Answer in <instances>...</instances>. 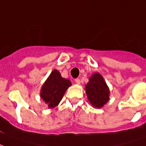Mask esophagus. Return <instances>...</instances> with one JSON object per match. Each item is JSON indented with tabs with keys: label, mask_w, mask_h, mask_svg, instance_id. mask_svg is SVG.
Returning <instances> with one entry per match:
<instances>
[{
	"label": "esophagus",
	"mask_w": 146,
	"mask_h": 146,
	"mask_svg": "<svg viewBox=\"0 0 146 146\" xmlns=\"http://www.w3.org/2000/svg\"><path fill=\"white\" fill-rule=\"evenodd\" d=\"M75 82H76L77 84H80V80L77 78V79L75 80Z\"/></svg>",
	"instance_id": "34e87169"
}]
</instances>
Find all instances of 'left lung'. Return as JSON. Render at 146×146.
<instances>
[{
    "label": "left lung",
    "instance_id": "1",
    "mask_svg": "<svg viewBox=\"0 0 146 146\" xmlns=\"http://www.w3.org/2000/svg\"><path fill=\"white\" fill-rule=\"evenodd\" d=\"M84 90L88 101L94 108L101 109L110 100V88L99 73H94L90 76Z\"/></svg>",
    "mask_w": 146,
    "mask_h": 146
}]
</instances>
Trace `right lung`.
Segmentation results:
<instances>
[{
	"instance_id": "right-lung-1",
	"label": "right lung",
	"mask_w": 146,
	"mask_h": 146,
	"mask_svg": "<svg viewBox=\"0 0 146 146\" xmlns=\"http://www.w3.org/2000/svg\"><path fill=\"white\" fill-rule=\"evenodd\" d=\"M71 85L70 80L63 78L58 70H54L42 85L40 96L48 108L52 109L59 104L65 92Z\"/></svg>"
}]
</instances>
